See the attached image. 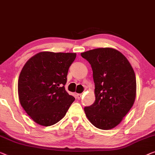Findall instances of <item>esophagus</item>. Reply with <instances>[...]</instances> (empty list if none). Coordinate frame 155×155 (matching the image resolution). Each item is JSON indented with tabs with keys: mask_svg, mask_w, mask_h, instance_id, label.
I'll return each mask as SVG.
<instances>
[{
	"mask_svg": "<svg viewBox=\"0 0 155 155\" xmlns=\"http://www.w3.org/2000/svg\"><path fill=\"white\" fill-rule=\"evenodd\" d=\"M82 94H78L77 95H76V97H77L78 99H80V98L82 97Z\"/></svg>",
	"mask_w": 155,
	"mask_h": 155,
	"instance_id": "34e87169",
	"label": "esophagus"
}]
</instances>
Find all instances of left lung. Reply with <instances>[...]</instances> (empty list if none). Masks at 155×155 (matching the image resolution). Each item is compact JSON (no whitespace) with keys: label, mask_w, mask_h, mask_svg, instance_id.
I'll use <instances>...</instances> for the list:
<instances>
[{"label":"left lung","mask_w":155,"mask_h":155,"mask_svg":"<svg viewBox=\"0 0 155 155\" xmlns=\"http://www.w3.org/2000/svg\"><path fill=\"white\" fill-rule=\"evenodd\" d=\"M90 64L95 85V101L84 107L87 117L94 127L108 130L120 124L133 106L136 81L127 59L113 48H98L81 53Z\"/></svg>","instance_id":"8db88e82"}]
</instances>
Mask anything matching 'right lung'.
<instances>
[{
    "instance_id": "1",
    "label": "right lung",
    "mask_w": 155,
    "mask_h": 155,
    "mask_svg": "<svg viewBox=\"0 0 155 155\" xmlns=\"http://www.w3.org/2000/svg\"><path fill=\"white\" fill-rule=\"evenodd\" d=\"M75 53L42 51L26 63L18 80L21 105L37 124L51 126L66 115L75 101L65 89Z\"/></svg>"
}]
</instances>
